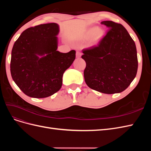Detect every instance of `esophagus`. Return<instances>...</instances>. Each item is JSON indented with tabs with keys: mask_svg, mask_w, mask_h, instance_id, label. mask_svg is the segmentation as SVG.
<instances>
[{
	"mask_svg": "<svg viewBox=\"0 0 151 151\" xmlns=\"http://www.w3.org/2000/svg\"><path fill=\"white\" fill-rule=\"evenodd\" d=\"M81 55H82V53L81 52H76V57L77 58H80L81 57Z\"/></svg>",
	"mask_w": 151,
	"mask_h": 151,
	"instance_id": "obj_1",
	"label": "esophagus"
}]
</instances>
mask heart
Instances as JSON below:
<instances>
[{"mask_svg":"<svg viewBox=\"0 0 151 151\" xmlns=\"http://www.w3.org/2000/svg\"><path fill=\"white\" fill-rule=\"evenodd\" d=\"M104 31L96 27H93L91 28L86 32L85 35V38L86 39H91L93 38V40L95 42H98L101 39L103 38L104 36Z\"/></svg>","mask_w":151,"mask_h":151,"instance_id":"obj_1","label":"heart"}]
</instances>
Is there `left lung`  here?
Listing matches in <instances>:
<instances>
[{
	"label": "left lung",
	"mask_w": 151,
	"mask_h": 151,
	"mask_svg": "<svg viewBox=\"0 0 151 151\" xmlns=\"http://www.w3.org/2000/svg\"><path fill=\"white\" fill-rule=\"evenodd\" d=\"M101 23L109 29L96 46L83 49L86 63L84 77L91 89L104 94L120 93L130 86L138 68L134 41L122 24L111 21Z\"/></svg>",
	"instance_id": "8db88e82"
}]
</instances>
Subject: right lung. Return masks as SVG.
I'll return each mask as SVG.
<instances>
[{
  "label": "right lung",
  "instance_id": "add662e5",
  "mask_svg": "<svg viewBox=\"0 0 151 151\" xmlns=\"http://www.w3.org/2000/svg\"><path fill=\"white\" fill-rule=\"evenodd\" d=\"M59 26L48 23L24 31L14 44L11 74L26 95L43 98L60 89L62 77L76 58V51H57Z\"/></svg>",
  "mask_w": 151,
  "mask_h": 151
}]
</instances>
